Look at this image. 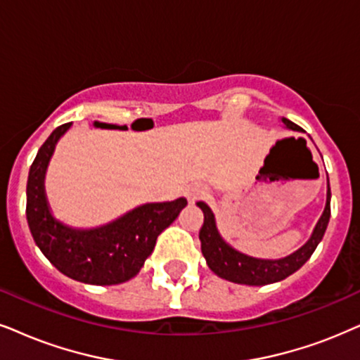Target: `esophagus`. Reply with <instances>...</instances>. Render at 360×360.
<instances>
[{
	"label": "esophagus",
	"instance_id": "34e87169",
	"mask_svg": "<svg viewBox=\"0 0 360 360\" xmlns=\"http://www.w3.org/2000/svg\"><path fill=\"white\" fill-rule=\"evenodd\" d=\"M207 195V189L206 188H193L189 191V199L191 201H198V199H202V198H206Z\"/></svg>",
	"mask_w": 360,
	"mask_h": 360
}]
</instances>
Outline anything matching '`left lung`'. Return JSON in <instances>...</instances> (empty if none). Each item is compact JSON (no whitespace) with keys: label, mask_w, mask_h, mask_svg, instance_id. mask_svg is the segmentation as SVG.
I'll return each mask as SVG.
<instances>
[{"label":"left lung","mask_w":360,"mask_h":360,"mask_svg":"<svg viewBox=\"0 0 360 360\" xmlns=\"http://www.w3.org/2000/svg\"><path fill=\"white\" fill-rule=\"evenodd\" d=\"M282 122L294 131H302L292 121L282 117ZM198 206L204 212V224L199 231V239H201V251L206 257V262L214 274H217L222 279L236 282V284H248V285H266L272 282L282 281L295 271L301 269L307 259L316 251L317 244L324 238V233L329 224L330 217V188H327V202L326 209L322 212L319 222L311 236V239L302 245L299 251H295L290 256L277 261H266V259H254L234 251L229 244H226L216 229V221L214 214L209 209L207 204L198 202Z\"/></svg>","instance_id":"obj_1"}]
</instances>
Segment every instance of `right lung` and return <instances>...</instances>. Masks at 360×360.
<instances>
[{"label":"right lung","instance_id":"right-lung-1","mask_svg":"<svg viewBox=\"0 0 360 360\" xmlns=\"http://www.w3.org/2000/svg\"><path fill=\"white\" fill-rule=\"evenodd\" d=\"M70 126L71 122H66L49 134L30 167L26 186L30 231L41 252L65 276L84 284H121L138 274L158 236L179 216L188 201L179 198L171 202L144 204L98 229L78 231L63 226L48 209L44 172L54 144Z\"/></svg>","mask_w":360,"mask_h":360}]
</instances>
